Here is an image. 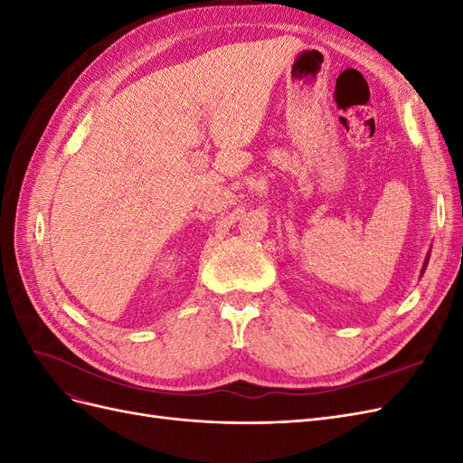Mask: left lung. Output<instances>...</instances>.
Masks as SVG:
<instances>
[{
    "instance_id": "left-lung-1",
    "label": "left lung",
    "mask_w": 463,
    "mask_h": 463,
    "mask_svg": "<svg viewBox=\"0 0 463 463\" xmlns=\"http://www.w3.org/2000/svg\"><path fill=\"white\" fill-rule=\"evenodd\" d=\"M429 257H430V253H427V259H425V264H423V269H421V276H423V272H425V269H427V264H429Z\"/></svg>"
}]
</instances>
